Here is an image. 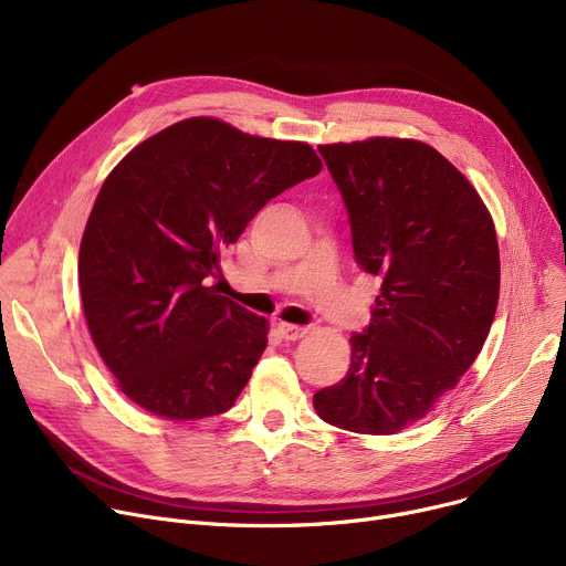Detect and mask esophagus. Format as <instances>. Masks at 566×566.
Instances as JSON below:
<instances>
[{"label": "esophagus", "instance_id": "34e87169", "mask_svg": "<svg viewBox=\"0 0 566 566\" xmlns=\"http://www.w3.org/2000/svg\"><path fill=\"white\" fill-rule=\"evenodd\" d=\"M280 335L286 339V342H295L307 335V328H303V325H291V323H280Z\"/></svg>", "mask_w": 566, "mask_h": 566}]
</instances>
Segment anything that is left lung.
<instances>
[{
	"label": "left lung",
	"mask_w": 566,
	"mask_h": 566,
	"mask_svg": "<svg viewBox=\"0 0 566 566\" xmlns=\"http://www.w3.org/2000/svg\"><path fill=\"white\" fill-rule=\"evenodd\" d=\"M342 192L355 261L380 280L350 367L314 395L333 427L388 436L422 420L478 358L497 307L493 220L433 146L371 137L318 146Z\"/></svg>",
	"instance_id": "1"
}]
</instances>
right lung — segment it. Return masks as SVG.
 Returning a JSON list of instances; mask_svg holds the SVG:
<instances>
[{
  "instance_id": "right-lung-1",
  "label": "right lung",
  "mask_w": 566,
  "mask_h": 566,
  "mask_svg": "<svg viewBox=\"0 0 566 566\" xmlns=\"http://www.w3.org/2000/svg\"><path fill=\"white\" fill-rule=\"evenodd\" d=\"M321 171L314 148L195 116L114 167L80 245L88 333L118 388L167 420L233 406L268 344L263 316L206 286L273 197Z\"/></svg>"
}]
</instances>
